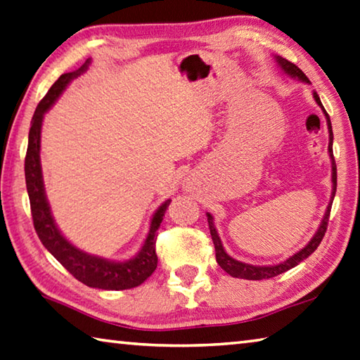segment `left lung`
<instances>
[{"mask_svg": "<svg viewBox=\"0 0 360 360\" xmlns=\"http://www.w3.org/2000/svg\"><path fill=\"white\" fill-rule=\"evenodd\" d=\"M276 61L280 68L283 69L285 74H288L290 77L294 78H299V80H302L305 83H310L309 78L304 74L302 70H300L296 64H292L291 61L285 60L282 56H276ZM313 97H315V101L319 107L323 108V112L326 115V120H328V129H329V155L332 159V197H330V202L328 206V211H326L324 217L321 225H319L318 231L315 233V236L310 239V243L307 244L304 248H300L297 253H294L292 257H290L286 261L276 266H252V264H245V263H240V261L231 258L230 255L225 252L224 245H221V240L219 238L217 231H215V226H214V221H212V215L211 214H206L207 215V224H209V230H211V236H212V243L215 247V259H217L219 266L224 269L225 272L230 274L231 277H238V278H245V280H263V278H272L276 276H280V274H283L286 271H290L291 267L297 266L300 261H304L305 258H309L310 255L316 250L318 245L321 244V240L324 238V233L328 230V221H329V215H330V207H332V201H334L335 197V192H337V165H335V159H334V153H332V143H334V134H332V124L329 120V115L326 113V110L323 107L321 101H319V97L316 93H313Z\"/></svg>", "mask_w": 360, "mask_h": 360, "instance_id": "obj_1", "label": "left lung"}]
</instances>
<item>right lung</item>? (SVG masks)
<instances>
[{
    "mask_svg": "<svg viewBox=\"0 0 360 360\" xmlns=\"http://www.w3.org/2000/svg\"><path fill=\"white\" fill-rule=\"evenodd\" d=\"M89 66V60L83 64L80 69L63 74L58 80L51 84L49 93L39 102V105L32 116L31 129L28 135V149L25 158V179L26 191H28L31 215L34 230L44 247L66 267L78 282L84 283L91 288L101 290H129L141 285L158 267V255H155V239H158V230L165 217V211L169 206L167 200L155 211L149 226V233L141 250L136 257L127 261H108L93 255L84 253L80 248L72 245L69 240L63 236L58 230L53 217H51L47 197H45L42 168H41V129L44 113L53 105L55 101L61 96L68 84L75 77L83 74Z\"/></svg>",
    "mask_w": 360,
    "mask_h": 360,
    "instance_id": "obj_1",
    "label": "right lung"
}]
</instances>
